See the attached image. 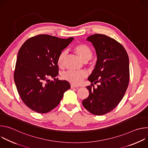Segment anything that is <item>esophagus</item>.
<instances>
[{
    "label": "esophagus",
    "instance_id": "esophagus-1",
    "mask_svg": "<svg viewBox=\"0 0 148 148\" xmlns=\"http://www.w3.org/2000/svg\"><path fill=\"white\" fill-rule=\"evenodd\" d=\"M78 88V87L76 86H74V84H71V88Z\"/></svg>",
    "mask_w": 148,
    "mask_h": 148
}]
</instances>
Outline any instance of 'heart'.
Listing matches in <instances>:
<instances>
[{
    "instance_id": "obj_1",
    "label": "heart",
    "mask_w": 148,
    "mask_h": 148,
    "mask_svg": "<svg viewBox=\"0 0 148 148\" xmlns=\"http://www.w3.org/2000/svg\"><path fill=\"white\" fill-rule=\"evenodd\" d=\"M74 50L84 62H87L90 60L92 56V51L91 49L85 44H79L76 46L74 47ZM66 56V51L64 50L60 52L57 60V63L58 67H63ZM86 77L87 73L84 71L69 70L62 74V78L63 79L72 83L75 86L79 85L80 84H81L84 78H86Z\"/></svg>"
}]
</instances>
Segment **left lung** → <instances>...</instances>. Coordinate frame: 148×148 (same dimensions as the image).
<instances>
[{
	"mask_svg": "<svg viewBox=\"0 0 148 148\" xmlns=\"http://www.w3.org/2000/svg\"><path fill=\"white\" fill-rule=\"evenodd\" d=\"M97 54L95 68L88 79L89 95L82 102L90 113L102 115L113 110L123 98L130 80L129 58L124 47L114 38L95 34L87 38ZM100 84L95 88L93 84Z\"/></svg>",
	"mask_w": 148,
	"mask_h": 148,
	"instance_id": "1",
	"label": "left lung"
}]
</instances>
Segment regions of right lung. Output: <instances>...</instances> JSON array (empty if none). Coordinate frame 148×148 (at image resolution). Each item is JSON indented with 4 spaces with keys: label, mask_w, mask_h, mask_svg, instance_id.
I'll list each match as a JSON object with an SVG mask.
<instances>
[{
    "label": "right lung",
    "mask_w": 148,
    "mask_h": 148,
    "mask_svg": "<svg viewBox=\"0 0 148 148\" xmlns=\"http://www.w3.org/2000/svg\"><path fill=\"white\" fill-rule=\"evenodd\" d=\"M73 39L40 34L28 39L20 47L14 80L21 99L32 110L40 114L51 111L70 88L67 81L55 77L58 74L57 57ZM51 77L55 81H50Z\"/></svg>",
    "instance_id": "obj_1"
}]
</instances>
